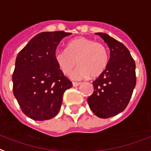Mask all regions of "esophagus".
Instances as JSON below:
<instances>
[{"instance_id":"34e87169","label":"esophagus","mask_w":151,"mask_h":151,"mask_svg":"<svg viewBox=\"0 0 151 151\" xmlns=\"http://www.w3.org/2000/svg\"><path fill=\"white\" fill-rule=\"evenodd\" d=\"M81 84V83H77V82H73L72 83V85H73V86H79Z\"/></svg>"}]
</instances>
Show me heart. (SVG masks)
I'll list each match as a JSON object with an SVG mask.
<instances>
[{
	"label": "heart",
	"instance_id": "obj_1",
	"mask_svg": "<svg viewBox=\"0 0 151 151\" xmlns=\"http://www.w3.org/2000/svg\"><path fill=\"white\" fill-rule=\"evenodd\" d=\"M54 60L60 70L65 75L69 74L77 64L79 65L71 74L73 79L89 76L92 79L99 77L105 71L109 60L106 46L85 37L71 41L67 50L56 51Z\"/></svg>",
	"mask_w": 151,
	"mask_h": 151
}]
</instances>
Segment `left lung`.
Returning a JSON list of instances; mask_svg holds the SVG:
<instances>
[{
    "mask_svg": "<svg viewBox=\"0 0 151 151\" xmlns=\"http://www.w3.org/2000/svg\"><path fill=\"white\" fill-rule=\"evenodd\" d=\"M108 45L110 57L106 69L93 81L94 92L87 102L100 118L117 115L125 109L136 84L135 63L125 45L105 33H96Z\"/></svg>",
    "mask_w": 151,
    "mask_h": 151,
    "instance_id": "8db88e82",
    "label": "left lung"
}]
</instances>
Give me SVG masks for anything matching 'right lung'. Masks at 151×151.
I'll return each instance as SVG.
<instances>
[{
    "instance_id": "1",
    "label": "right lung",
    "mask_w": 151,
    "mask_h": 151,
    "mask_svg": "<svg viewBox=\"0 0 151 151\" xmlns=\"http://www.w3.org/2000/svg\"><path fill=\"white\" fill-rule=\"evenodd\" d=\"M70 35L61 31L38 34L16 57L14 96L23 113L33 120L54 117L60 109L63 94L72 86L54 60L57 45Z\"/></svg>"
}]
</instances>
